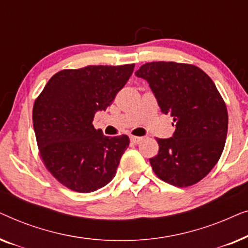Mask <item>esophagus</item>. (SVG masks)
Returning <instances> with one entry per match:
<instances>
[{
    "label": "esophagus",
    "mask_w": 248,
    "mask_h": 248,
    "mask_svg": "<svg viewBox=\"0 0 248 248\" xmlns=\"http://www.w3.org/2000/svg\"><path fill=\"white\" fill-rule=\"evenodd\" d=\"M141 141H142V138H140V137H131V142H132V143L138 144V143H140Z\"/></svg>",
    "instance_id": "1"
}]
</instances>
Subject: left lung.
Masks as SVG:
<instances>
[{
    "label": "left lung",
    "mask_w": 248,
    "mask_h": 248,
    "mask_svg": "<svg viewBox=\"0 0 248 248\" xmlns=\"http://www.w3.org/2000/svg\"><path fill=\"white\" fill-rule=\"evenodd\" d=\"M135 76L147 80L161 113L174 118L172 138L157 139L150 158L161 181L187 187L204 178L218 162L228 131V111L208 74L185 63H145ZM174 125V124H172Z\"/></svg>",
    "instance_id": "1"
}]
</instances>
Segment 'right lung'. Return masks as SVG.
I'll list each match as a JSON object with an SVG mask.
<instances>
[{"label":"right lung","instance_id":"add662e5","mask_svg":"<svg viewBox=\"0 0 248 248\" xmlns=\"http://www.w3.org/2000/svg\"><path fill=\"white\" fill-rule=\"evenodd\" d=\"M134 64L88 65L50 78L32 108V123L44 165L67 188L90 193L115 177L127 135L109 138L93 125L125 86Z\"/></svg>","mask_w":248,"mask_h":248}]
</instances>
